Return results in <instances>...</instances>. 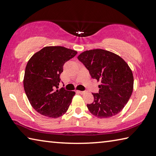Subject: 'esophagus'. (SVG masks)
I'll return each instance as SVG.
<instances>
[{
	"mask_svg": "<svg viewBox=\"0 0 156 156\" xmlns=\"http://www.w3.org/2000/svg\"><path fill=\"white\" fill-rule=\"evenodd\" d=\"M77 92H79V94H84L86 93V91H79V90H78Z\"/></svg>",
	"mask_w": 156,
	"mask_h": 156,
	"instance_id": "esophagus-1",
	"label": "esophagus"
}]
</instances>
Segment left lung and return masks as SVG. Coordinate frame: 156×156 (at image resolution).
I'll list each match as a JSON object with an SVG mask.
<instances>
[{"label": "left lung", "instance_id": "1", "mask_svg": "<svg viewBox=\"0 0 156 156\" xmlns=\"http://www.w3.org/2000/svg\"><path fill=\"white\" fill-rule=\"evenodd\" d=\"M77 58L92 78L101 83L99 92L92 93L94 102L87 105L90 112L98 118L119 113L133 91V74L128 64L119 55L102 49L85 51Z\"/></svg>", "mask_w": 156, "mask_h": 156}]
</instances>
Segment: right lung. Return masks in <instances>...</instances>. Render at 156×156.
<instances>
[{
	"instance_id": "1",
	"label": "right lung",
	"mask_w": 156,
	"mask_h": 156,
	"mask_svg": "<svg viewBox=\"0 0 156 156\" xmlns=\"http://www.w3.org/2000/svg\"><path fill=\"white\" fill-rule=\"evenodd\" d=\"M77 54L62 46H47L28 60L23 87L31 106L39 113L58 118L69 109L75 92L58 88L64 64Z\"/></svg>"
}]
</instances>
